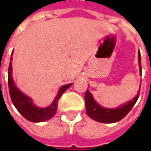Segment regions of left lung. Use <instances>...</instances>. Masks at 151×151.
<instances>
[{"label":"left lung","mask_w":151,"mask_h":151,"mask_svg":"<svg viewBox=\"0 0 151 151\" xmlns=\"http://www.w3.org/2000/svg\"><path fill=\"white\" fill-rule=\"evenodd\" d=\"M138 64H139L140 73H142V64H141V54L138 52ZM141 87V85H140ZM140 89L138 93L134 98L124 104L120 105L116 108H107L97 104L95 99L88 89L85 94V105L86 113L93 120L101 123H115L122 120L136 104L139 97Z\"/></svg>","instance_id":"1"}]
</instances>
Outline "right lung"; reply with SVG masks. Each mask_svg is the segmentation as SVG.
<instances>
[{
    "instance_id": "right-lung-1",
    "label": "right lung",
    "mask_w": 151,
    "mask_h": 151,
    "mask_svg": "<svg viewBox=\"0 0 151 151\" xmlns=\"http://www.w3.org/2000/svg\"><path fill=\"white\" fill-rule=\"evenodd\" d=\"M13 52H12L10 62L9 65L8 71V84L9 95L15 106L16 109L22 115V116L27 120L31 122H43L51 119L56 114L57 111V106L60 96L67 89L72 86L73 83H69L67 85L62 86L59 89V91L56 95V98L54 99L53 102L47 108H40L34 104L32 99L29 97L24 93L18 89L15 86V83L13 79V72H12V59H13Z\"/></svg>"
}]
</instances>
